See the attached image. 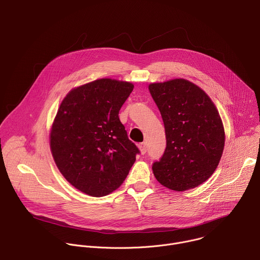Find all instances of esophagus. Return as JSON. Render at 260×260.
Instances as JSON below:
<instances>
[{
	"mask_svg": "<svg viewBox=\"0 0 260 260\" xmlns=\"http://www.w3.org/2000/svg\"><path fill=\"white\" fill-rule=\"evenodd\" d=\"M139 148H140V150H141V153H142V154H145V153L147 152V144H146V143H141V144H139Z\"/></svg>",
	"mask_w": 260,
	"mask_h": 260,
	"instance_id": "34e87169",
	"label": "esophagus"
}]
</instances>
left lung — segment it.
I'll return each instance as SVG.
<instances>
[{"mask_svg":"<svg viewBox=\"0 0 260 260\" xmlns=\"http://www.w3.org/2000/svg\"><path fill=\"white\" fill-rule=\"evenodd\" d=\"M159 109L167 147L152 165L162 186L184 191L215 172L224 148V128L211 99L196 84L175 79L149 85Z\"/></svg>","mask_w":260,"mask_h":260,"instance_id":"1","label":"left lung"}]
</instances>
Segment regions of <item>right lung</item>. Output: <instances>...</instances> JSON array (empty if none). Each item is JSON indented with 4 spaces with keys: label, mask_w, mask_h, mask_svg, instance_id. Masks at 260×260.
Here are the masks:
<instances>
[{
    "label": "right lung",
    "mask_w": 260,
    "mask_h": 260,
    "mask_svg": "<svg viewBox=\"0 0 260 260\" xmlns=\"http://www.w3.org/2000/svg\"><path fill=\"white\" fill-rule=\"evenodd\" d=\"M133 89L128 82L100 79L71 90L59 106L51 152L63 177L88 196L117 189L140 153L118 116Z\"/></svg>",
    "instance_id": "1"
}]
</instances>
